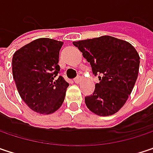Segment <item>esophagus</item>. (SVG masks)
I'll use <instances>...</instances> for the list:
<instances>
[{
	"mask_svg": "<svg viewBox=\"0 0 153 153\" xmlns=\"http://www.w3.org/2000/svg\"><path fill=\"white\" fill-rule=\"evenodd\" d=\"M81 79H82V78H81V76L76 77V78L74 79V82H75V83H77V84H78V83H79V82L81 81Z\"/></svg>",
	"mask_w": 153,
	"mask_h": 153,
	"instance_id": "obj_1",
	"label": "esophagus"
}]
</instances>
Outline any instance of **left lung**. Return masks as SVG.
Segmentation results:
<instances>
[{
  "label": "left lung",
  "instance_id": "8db88e82",
  "mask_svg": "<svg viewBox=\"0 0 153 153\" xmlns=\"http://www.w3.org/2000/svg\"><path fill=\"white\" fill-rule=\"evenodd\" d=\"M99 75L94 92L85 97L93 113L108 117L125 104L138 75L140 58L131 45L110 36L73 42Z\"/></svg>",
  "mask_w": 153,
  "mask_h": 153
}]
</instances>
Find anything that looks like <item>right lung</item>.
I'll list each match as a JSON object with an SVG mask.
<instances>
[{"label":"right lung","mask_w":153,"mask_h":153,"mask_svg":"<svg viewBox=\"0 0 153 153\" xmlns=\"http://www.w3.org/2000/svg\"><path fill=\"white\" fill-rule=\"evenodd\" d=\"M63 42L38 38L17 50L12 59V73L16 88L28 107L39 114L57 111L65 100L69 84L58 77Z\"/></svg>","instance_id":"obj_1"}]
</instances>
